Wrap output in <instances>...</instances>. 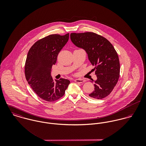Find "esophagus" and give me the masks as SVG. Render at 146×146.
I'll use <instances>...</instances> for the list:
<instances>
[{"instance_id":"obj_1","label":"esophagus","mask_w":146,"mask_h":146,"mask_svg":"<svg viewBox=\"0 0 146 146\" xmlns=\"http://www.w3.org/2000/svg\"><path fill=\"white\" fill-rule=\"evenodd\" d=\"M74 81L76 83H83L85 80H84V79H75Z\"/></svg>"}]
</instances>
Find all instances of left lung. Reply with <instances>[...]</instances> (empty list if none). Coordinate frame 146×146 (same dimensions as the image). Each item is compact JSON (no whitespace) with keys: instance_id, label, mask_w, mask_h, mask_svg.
I'll use <instances>...</instances> for the list:
<instances>
[{"instance_id":"8db88e82","label":"left lung","mask_w":146,"mask_h":146,"mask_svg":"<svg viewBox=\"0 0 146 146\" xmlns=\"http://www.w3.org/2000/svg\"><path fill=\"white\" fill-rule=\"evenodd\" d=\"M72 42L83 48L88 54V59L95 66L94 90L89 96L101 100L108 96L116 86L120 76V62L117 53L107 39L92 32L71 33Z\"/></svg>"}]
</instances>
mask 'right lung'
<instances>
[{"label":"right lung","instance_id":"obj_1","mask_svg":"<svg viewBox=\"0 0 146 146\" xmlns=\"http://www.w3.org/2000/svg\"><path fill=\"white\" fill-rule=\"evenodd\" d=\"M68 39L69 33L48 35L35 42L27 53L25 66L26 80L38 96L47 102L62 97L70 83L63 78L53 80L51 76L52 67Z\"/></svg>","mask_w":146,"mask_h":146}]
</instances>
